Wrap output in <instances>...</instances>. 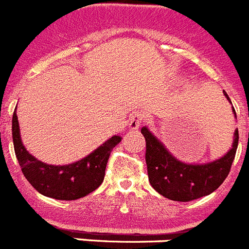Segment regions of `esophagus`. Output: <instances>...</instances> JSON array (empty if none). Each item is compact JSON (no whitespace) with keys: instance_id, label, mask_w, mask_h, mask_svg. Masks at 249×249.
<instances>
[{"instance_id":"34e87169","label":"esophagus","mask_w":249,"mask_h":249,"mask_svg":"<svg viewBox=\"0 0 249 249\" xmlns=\"http://www.w3.org/2000/svg\"><path fill=\"white\" fill-rule=\"evenodd\" d=\"M147 119V115L144 114L142 111H138V112H133V114L129 116V128L130 129H138L139 128V125L143 123L144 120Z\"/></svg>"}]
</instances>
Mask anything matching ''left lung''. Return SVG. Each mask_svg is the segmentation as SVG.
Masks as SVG:
<instances>
[{
  "label": "left lung",
  "instance_id": "1",
  "mask_svg": "<svg viewBox=\"0 0 249 249\" xmlns=\"http://www.w3.org/2000/svg\"><path fill=\"white\" fill-rule=\"evenodd\" d=\"M224 95L231 102L225 91ZM233 112L235 115L234 107ZM142 134L145 138V163L150 185L167 199L182 202L210 195L224 182L231 172L239 139L235 130L231 149L212 163L187 164L176 160L147 128L142 129Z\"/></svg>",
  "mask_w": 249,
  "mask_h": 249
}]
</instances>
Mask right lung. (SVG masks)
Segmentation results:
<instances>
[{"label": "right lung", "mask_w": 249, "mask_h": 249, "mask_svg": "<svg viewBox=\"0 0 249 249\" xmlns=\"http://www.w3.org/2000/svg\"><path fill=\"white\" fill-rule=\"evenodd\" d=\"M15 154L25 178L41 195L55 200H77L95 191L105 177L106 164L112 148L120 143L119 135L110 138L95 152L68 166L45 164L29 154L20 138L16 110L12 116Z\"/></svg>", "instance_id": "obj_1"}]
</instances>
